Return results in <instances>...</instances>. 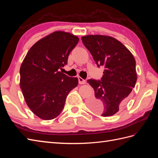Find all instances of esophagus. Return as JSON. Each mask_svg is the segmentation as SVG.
<instances>
[{"mask_svg": "<svg viewBox=\"0 0 158 158\" xmlns=\"http://www.w3.org/2000/svg\"><path fill=\"white\" fill-rule=\"evenodd\" d=\"M78 80H79V84H85V83H86L85 80L82 79L81 77H78Z\"/></svg>", "mask_w": 158, "mask_h": 158, "instance_id": "obj_1", "label": "esophagus"}]
</instances>
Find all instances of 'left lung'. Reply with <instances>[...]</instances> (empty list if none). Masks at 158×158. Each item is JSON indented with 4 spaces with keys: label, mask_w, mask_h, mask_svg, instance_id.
Segmentation results:
<instances>
[{
    "label": "left lung",
    "mask_w": 158,
    "mask_h": 158,
    "mask_svg": "<svg viewBox=\"0 0 158 158\" xmlns=\"http://www.w3.org/2000/svg\"><path fill=\"white\" fill-rule=\"evenodd\" d=\"M81 39L98 67L105 69L100 80H88L95 93L88 102V106L101 116L113 115L126 105L135 86V59L122 43L111 36L87 35Z\"/></svg>",
    "instance_id": "8db88e82"
}]
</instances>
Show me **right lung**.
I'll list each match as a JSON object with an SVG mask.
<instances>
[{"mask_svg":"<svg viewBox=\"0 0 158 158\" xmlns=\"http://www.w3.org/2000/svg\"><path fill=\"white\" fill-rule=\"evenodd\" d=\"M78 42L77 36L56 31L36 42L23 60L20 88L30 109L41 119L58 117L69 92L78 85L77 77L59 71Z\"/></svg>","mask_w":158,"mask_h":158,"instance_id":"right-lung-1","label":"right lung"}]
</instances>
